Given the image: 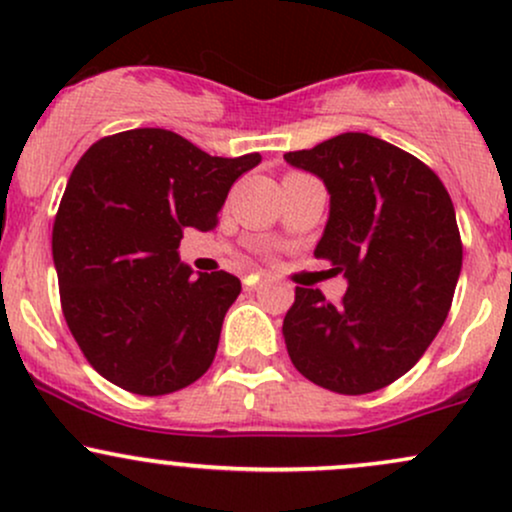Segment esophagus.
<instances>
[{
  "instance_id": "obj_1",
  "label": "esophagus",
  "mask_w": 512,
  "mask_h": 512,
  "mask_svg": "<svg viewBox=\"0 0 512 512\" xmlns=\"http://www.w3.org/2000/svg\"><path fill=\"white\" fill-rule=\"evenodd\" d=\"M262 276H257V274H252V276H248V279H245L243 281V284H245V291H255L257 289V286H262Z\"/></svg>"
}]
</instances>
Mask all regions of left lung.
<instances>
[{"label":"left lung","instance_id":"8db88e82","mask_svg":"<svg viewBox=\"0 0 512 512\" xmlns=\"http://www.w3.org/2000/svg\"><path fill=\"white\" fill-rule=\"evenodd\" d=\"M330 192L315 248L349 281L342 303L296 286L284 317L291 363L310 383L366 395L402 378L448 317L462 240L445 185L419 158L363 132L289 151Z\"/></svg>","mask_w":512,"mask_h":512}]
</instances>
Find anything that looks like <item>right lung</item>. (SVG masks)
<instances>
[{
  "label": "right lung",
  "mask_w": 512,
  "mask_h": 512,
  "mask_svg": "<svg viewBox=\"0 0 512 512\" xmlns=\"http://www.w3.org/2000/svg\"><path fill=\"white\" fill-rule=\"evenodd\" d=\"M260 161L209 156L180 134L142 127L98 139L76 163L52 260L69 332L105 380L158 397L207 373L240 279L195 276L178 245L185 228H216L231 185Z\"/></svg>",
  "instance_id": "1"
}]
</instances>
